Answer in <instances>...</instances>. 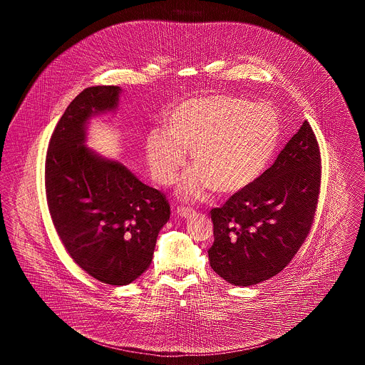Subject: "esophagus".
Listing matches in <instances>:
<instances>
[{"label":"esophagus","mask_w":365,"mask_h":365,"mask_svg":"<svg viewBox=\"0 0 365 365\" xmlns=\"http://www.w3.org/2000/svg\"><path fill=\"white\" fill-rule=\"evenodd\" d=\"M176 213L180 216V217H183V219H190L191 216H194V210L191 208H185V207H179V208L176 209Z\"/></svg>","instance_id":"34e87169"}]
</instances>
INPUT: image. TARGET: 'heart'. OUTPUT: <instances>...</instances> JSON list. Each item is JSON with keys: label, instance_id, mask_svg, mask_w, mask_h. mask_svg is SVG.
Listing matches in <instances>:
<instances>
[{"label": "heart", "instance_id": "1", "mask_svg": "<svg viewBox=\"0 0 365 365\" xmlns=\"http://www.w3.org/2000/svg\"><path fill=\"white\" fill-rule=\"evenodd\" d=\"M167 130H152L145 156L153 179L173 183L191 160L179 195L200 198L208 189L235 192L253 183L274 156L280 123L269 105L252 104L231 96H208L180 103L167 118Z\"/></svg>", "mask_w": 365, "mask_h": 365}]
</instances>
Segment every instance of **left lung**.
<instances>
[{"instance_id": "8db88e82", "label": "left lung", "mask_w": 365, "mask_h": 365, "mask_svg": "<svg viewBox=\"0 0 365 365\" xmlns=\"http://www.w3.org/2000/svg\"><path fill=\"white\" fill-rule=\"evenodd\" d=\"M320 163L317 139L305 120L265 173L210 210L215 241L209 262L220 278L252 286L292 261L312 226Z\"/></svg>"}]
</instances>
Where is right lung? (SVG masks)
<instances>
[{
  "label": "right lung",
  "mask_w": 365,
  "mask_h": 365,
  "mask_svg": "<svg viewBox=\"0 0 365 365\" xmlns=\"http://www.w3.org/2000/svg\"><path fill=\"white\" fill-rule=\"evenodd\" d=\"M120 93L93 86L76 96L53 131L45 164L48 207L66 250L90 277L112 286L149 268L171 213L163 192L85 145L88 120L116 110Z\"/></svg>",
  "instance_id": "1"
}]
</instances>
